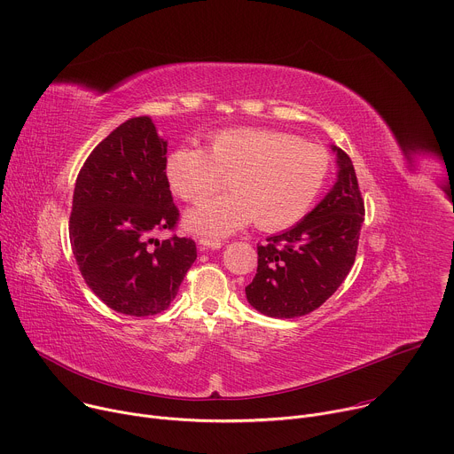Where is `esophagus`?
<instances>
[{
	"mask_svg": "<svg viewBox=\"0 0 454 454\" xmlns=\"http://www.w3.org/2000/svg\"><path fill=\"white\" fill-rule=\"evenodd\" d=\"M198 246L201 251H207V249H219L223 246V242L219 239H200Z\"/></svg>",
	"mask_w": 454,
	"mask_h": 454,
	"instance_id": "1",
	"label": "esophagus"
}]
</instances>
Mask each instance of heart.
Returning <instances> with one entry per match:
<instances>
[{
    "label": "heart",
    "instance_id": "heart-1",
    "mask_svg": "<svg viewBox=\"0 0 454 454\" xmlns=\"http://www.w3.org/2000/svg\"><path fill=\"white\" fill-rule=\"evenodd\" d=\"M331 168L327 151L264 127H233L210 133L207 149L177 147L165 174L176 196L203 203L230 177L231 193L215 198L186 215L198 235L224 237L251 221L278 231L307 215L325 186Z\"/></svg>",
    "mask_w": 454,
    "mask_h": 454
}]
</instances>
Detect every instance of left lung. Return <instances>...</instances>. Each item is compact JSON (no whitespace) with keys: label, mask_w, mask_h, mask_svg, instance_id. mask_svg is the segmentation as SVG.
Here are the masks:
<instances>
[{"label":"left lung","mask_w":454,"mask_h":454,"mask_svg":"<svg viewBox=\"0 0 454 454\" xmlns=\"http://www.w3.org/2000/svg\"><path fill=\"white\" fill-rule=\"evenodd\" d=\"M338 154V179L298 224L258 244V268L246 287L251 307L271 317H298L325 303L354 266L364 201L352 160Z\"/></svg>","instance_id":"obj_1"}]
</instances>
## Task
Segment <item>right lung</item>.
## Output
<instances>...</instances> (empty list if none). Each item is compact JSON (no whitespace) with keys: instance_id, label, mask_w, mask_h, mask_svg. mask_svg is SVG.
Masks as SVG:
<instances>
[{"instance_id":"add662e5","label":"right lung","mask_w":454,"mask_h":454,"mask_svg":"<svg viewBox=\"0 0 454 454\" xmlns=\"http://www.w3.org/2000/svg\"><path fill=\"white\" fill-rule=\"evenodd\" d=\"M165 165L167 142L149 116H137L104 138L77 176L74 256L90 289L127 316L163 312L198 258L192 239H156L179 219Z\"/></svg>"}]
</instances>
